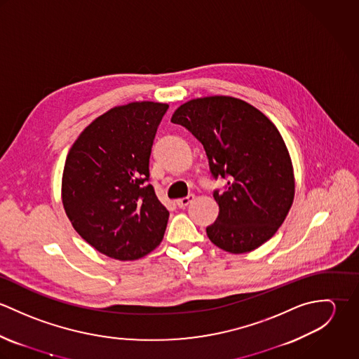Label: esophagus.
Returning a JSON list of instances; mask_svg holds the SVG:
<instances>
[{"mask_svg": "<svg viewBox=\"0 0 359 359\" xmlns=\"http://www.w3.org/2000/svg\"><path fill=\"white\" fill-rule=\"evenodd\" d=\"M194 199H195V196H194V195H188L187 198H181V199H178L175 203H177L178 207H181V208H182V207H187V205H189Z\"/></svg>", "mask_w": 359, "mask_h": 359, "instance_id": "esophagus-1", "label": "esophagus"}]
</instances>
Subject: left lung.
I'll use <instances>...</instances> for the list:
<instances>
[{
    "label": "left lung",
    "instance_id": "8db88e82",
    "mask_svg": "<svg viewBox=\"0 0 359 359\" xmlns=\"http://www.w3.org/2000/svg\"><path fill=\"white\" fill-rule=\"evenodd\" d=\"M171 121L188 128L203 145L210 171L229 177L214 192L219 212L205 228L219 249L242 255L269 241L294 199V172L275 124L242 100L214 95L182 103Z\"/></svg>",
    "mask_w": 359,
    "mask_h": 359
}]
</instances>
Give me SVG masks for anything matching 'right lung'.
Returning a JSON list of instances; mask_svg holds the SVG:
<instances>
[{"mask_svg":"<svg viewBox=\"0 0 359 359\" xmlns=\"http://www.w3.org/2000/svg\"><path fill=\"white\" fill-rule=\"evenodd\" d=\"M167 103L131 102L97 117L72 145L62 203L76 232L120 261L149 255L163 241L168 210L149 181V157Z\"/></svg>","mask_w":359,"mask_h":359,"instance_id":"right-lung-1","label":"right lung"}]
</instances>
